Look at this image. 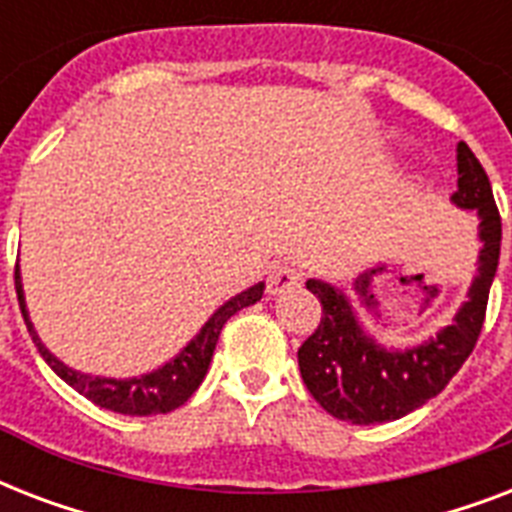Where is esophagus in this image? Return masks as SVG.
I'll list each match as a JSON object with an SVG mask.
<instances>
[{
	"label": "esophagus",
	"mask_w": 512,
	"mask_h": 512,
	"mask_svg": "<svg viewBox=\"0 0 512 512\" xmlns=\"http://www.w3.org/2000/svg\"><path fill=\"white\" fill-rule=\"evenodd\" d=\"M303 271L295 268V265H276L268 276V292L271 295H281V292H289V289H295L303 284Z\"/></svg>",
	"instance_id": "1"
}]
</instances>
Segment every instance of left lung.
<instances>
[{
  "mask_svg": "<svg viewBox=\"0 0 512 512\" xmlns=\"http://www.w3.org/2000/svg\"><path fill=\"white\" fill-rule=\"evenodd\" d=\"M457 172L460 180L452 201L457 207L476 209L484 249L470 300L462 305L452 327L438 332L436 340L409 350L380 348L358 327L348 297L324 281H308V289L321 303V321L300 345L297 361L305 388L337 420L377 425L414 412L446 388V382L460 372L476 348L484 329L489 289L500 263L502 220L489 175L468 143L457 146ZM356 300L369 305L372 295L366 287H356Z\"/></svg>",
  "mask_w": 512,
  "mask_h": 512,
  "instance_id": "8db88e82",
  "label": "left lung"
}]
</instances>
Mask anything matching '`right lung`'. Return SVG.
<instances>
[{
    "label": "right lung",
    "mask_w": 512,
    "mask_h": 512,
    "mask_svg": "<svg viewBox=\"0 0 512 512\" xmlns=\"http://www.w3.org/2000/svg\"><path fill=\"white\" fill-rule=\"evenodd\" d=\"M15 292H18V305L26 321L28 335L36 342V348L42 353V358L52 366V372L58 374L60 380H66L74 390H79L84 398H90L92 404L111 409L119 414H132V417H148V414H167L177 406H183L188 398L196 393V388L204 380V374L209 369L212 353H215L217 337L223 332L225 321L231 319L233 313H239L247 305H255L263 297V284L249 287L247 292H241L233 300L217 308V313L204 324L199 335L188 342V348L162 366L159 372H151L146 377H135V380H108V377H90V374H79L74 369H68L66 364H60L58 358L52 356L50 350L44 348L39 337H36L31 321L26 313V300H23V287H20V273L15 265Z\"/></svg>",
    "instance_id": "obj_1"
}]
</instances>
